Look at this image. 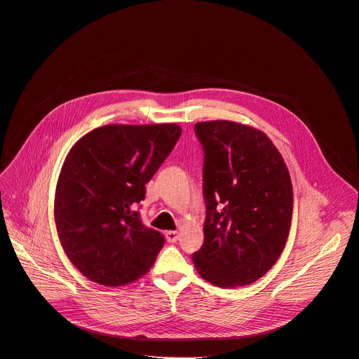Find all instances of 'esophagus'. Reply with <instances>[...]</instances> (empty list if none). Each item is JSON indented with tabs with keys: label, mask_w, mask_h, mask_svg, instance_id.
<instances>
[{
	"label": "esophagus",
	"mask_w": 359,
	"mask_h": 359,
	"mask_svg": "<svg viewBox=\"0 0 359 359\" xmlns=\"http://www.w3.org/2000/svg\"><path fill=\"white\" fill-rule=\"evenodd\" d=\"M166 239L170 243H175L179 239V232L177 231H168L166 232Z\"/></svg>",
	"instance_id": "34e87169"
}]
</instances>
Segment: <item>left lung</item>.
Instances as JSON below:
<instances>
[{
	"label": "left lung",
	"instance_id": "left-lung-1",
	"mask_svg": "<svg viewBox=\"0 0 359 359\" xmlns=\"http://www.w3.org/2000/svg\"><path fill=\"white\" fill-rule=\"evenodd\" d=\"M194 133L205 153L206 219L193 264L216 286L249 285L276 264L289 235L287 168L269 137L253 127L216 120L196 123Z\"/></svg>",
	"mask_w": 359,
	"mask_h": 359
}]
</instances>
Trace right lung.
I'll return each mask as SVG.
<instances>
[{
    "instance_id": "1",
    "label": "right lung",
    "mask_w": 359,
    "mask_h": 359,
    "mask_svg": "<svg viewBox=\"0 0 359 359\" xmlns=\"http://www.w3.org/2000/svg\"><path fill=\"white\" fill-rule=\"evenodd\" d=\"M180 135L172 123L109 124L67 154L55 189V226L64 252L90 280L121 286L154 264L165 238L143 224L136 206Z\"/></svg>"
}]
</instances>
